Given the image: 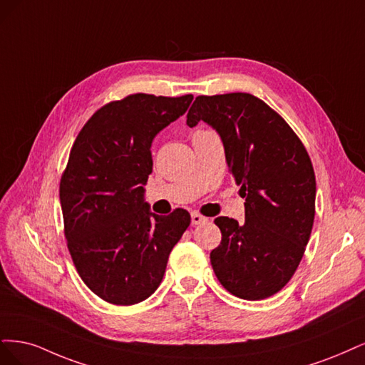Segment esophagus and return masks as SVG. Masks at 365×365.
I'll return each instance as SVG.
<instances>
[{
    "label": "esophagus",
    "mask_w": 365,
    "mask_h": 365,
    "mask_svg": "<svg viewBox=\"0 0 365 365\" xmlns=\"http://www.w3.org/2000/svg\"><path fill=\"white\" fill-rule=\"evenodd\" d=\"M206 221H207V218H206V217L200 215V214H197V212H194V214L191 215V225H192V226L203 225V222H206Z\"/></svg>",
    "instance_id": "obj_1"
}]
</instances>
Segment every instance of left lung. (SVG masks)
Masks as SVG:
<instances>
[{"label": "left lung", "instance_id": "left-lung-1", "mask_svg": "<svg viewBox=\"0 0 365 365\" xmlns=\"http://www.w3.org/2000/svg\"><path fill=\"white\" fill-rule=\"evenodd\" d=\"M212 125L245 197V220L215 218L210 252L220 284L244 300L284 288L302 261L315 215V174L307 148L282 116L252 93L198 96L186 124Z\"/></svg>", "mask_w": 365, "mask_h": 365}]
</instances>
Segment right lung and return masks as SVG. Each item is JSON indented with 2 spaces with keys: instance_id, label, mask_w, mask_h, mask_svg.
<instances>
[{
  "instance_id": "1",
  "label": "right lung",
  "mask_w": 365,
  "mask_h": 365,
  "mask_svg": "<svg viewBox=\"0 0 365 365\" xmlns=\"http://www.w3.org/2000/svg\"><path fill=\"white\" fill-rule=\"evenodd\" d=\"M192 98L132 93L104 104L74 140L58 190L65 238L81 280L104 302L130 307L150 297L190 226L180 207L151 214L144 185L153 139Z\"/></svg>"
}]
</instances>
